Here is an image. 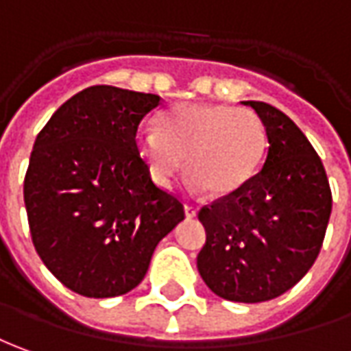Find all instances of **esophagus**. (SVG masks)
<instances>
[{"mask_svg": "<svg viewBox=\"0 0 351 351\" xmlns=\"http://www.w3.org/2000/svg\"><path fill=\"white\" fill-rule=\"evenodd\" d=\"M197 206H193V204H185V216L187 217H195L197 216Z\"/></svg>", "mask_w": 351, "mask_h": 351, "instance_id": "esophagus-1", "label": "esophagus"}]
</instances>
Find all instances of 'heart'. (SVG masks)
<instances>
[{
  "label": "heart",
  "instance_id": "1",
  "mask_svg": "<svg viewBox=\"0 0 351 351\" xmlns=\"http://www.w3.org/2000/svg\"><path fill=\"white\" fill-rule=\"evenodd\" d=\"M135 147L156 185L168 187L185 158L191 189L227 197L260 170L267 132L250 108L183 103L160 116L158 132L141 130Z\"/></svg>",
  "mask_w": 351,
  "mask_h": 351
}]
</instances>
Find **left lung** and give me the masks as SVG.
<instances>
[{
    "mask_svg": "<svg viewBox=\"0 0 351 351\" xmlns=\"http://www.w3.org/2000/svg\"><path fill=\"white\" fill-rule=\"evenodd\" d=\"M243 103L262 118L267 156L241 189L200 208L206 243L197 267L219 298L256 304L281 296L309 271L332 195L323 162L300 128L267 103Z\"/></svg>",
    "mask_w": 351,
    "mask_h": 351,
    "instance_id": "1",
    "label": "left lung"
}]
</instances>
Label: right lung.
<instances>
[{
	"instance_id": "right-lung-1",
	"label": "right lung",
	"mask_w": 351,
	"mask_h": 351,
	"mask_svg": "<svg viewBox=\"0 0 351 351\" xmlns=\"http://www.w3.org/2000/svg\"><path fill=\"white\" fill-rule=\"evenodd\" d=\"M160 97L112 86L84 89L36 137L24 204L36 252L66 289L112 298L143 281L152 252L185 217L135 147Z\"/></svg>"
}]
</instances>
